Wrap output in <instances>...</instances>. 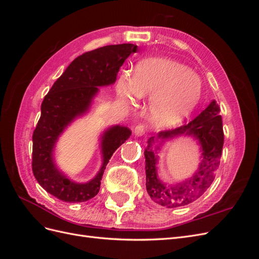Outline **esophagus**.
<instances>
[{
	"label": "esophagus",
	"mask_w": 259,
	"mask_h": 259,
	"mask_svg": "<svg viewBox=\"0 0 259 259\" xmlns=\"http://www.w3.org/2000/svg\"><path fill=\"white\" fill-rule=\"evenodd\" d=\"M145 132H146L145 125H144V124H138L137 126L135 127V130H134V134H135L137 137H140V136H143V135L145 134Z\"/></svg>",
	"instance_id": "esophagus-1"
}]
</instances>
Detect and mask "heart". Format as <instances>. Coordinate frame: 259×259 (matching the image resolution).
Masks as SVG:
<instances>
[{
  "mask_svg": "<svg viewBox=\"0 0 259 259\" xmlns=\"http://www.w3.org/2000/svg\"><path fill=\"white\" fill-rule=\"evenodd\" d=\"M117 95L126 106L149 98L148 117L156 126L168 127L184 121L202 96V82L189 68L167 58H150L136 67L134 76L123 73Z\"/></svg>",
  "mask_w": 259,
  "mask_h": 259,
  "instance_id": "obj_1",
  "label": "heart"
}]
</instances>
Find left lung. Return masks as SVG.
Here are the masks:
<instances>
[{
  "label": "left lung",
  "mask_w": 259,
  "mask_h": 259,
  "mask_svg": "<svg viewBox=\"0 0 259 259\" xmlns=\"http://www.w3.org/2000/svg\"><path fill=\"white\" fill-rule=\"evenodd\" d=\"M218 105L215 100L203 110L194 120L175 130L160 132L158 135L148 139L145 149L146 159V188L152 201L164 207H179L188 205L199 199L213 183L219 165L223 146V121L219 115ZM180 136L192 137L200 146L201 161L198 169L190 178L176 184L164 183L157 175L159 151L163 143L169 139Z\"/></svg>",
  "instance_id": "1"
}]
</instances>
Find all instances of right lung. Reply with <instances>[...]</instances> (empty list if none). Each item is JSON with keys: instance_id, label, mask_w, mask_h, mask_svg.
Masks as SVG:
<instances>
[{"instance_id": "right-lung-1", "label": "right lung", "mask_w": 259, "mask_h": 259, "mask_svg": "<svg viewBox=\"0 0 259 259\" xmlns=\"http://www.w3.org/2000/svg\"><path fill=\"white\" fill-rule=\"evenodd\" d=\"M136 50L134 44H117L84 53L68 66L44 97L41 117L32 136V170L37 183L57 199L80 203L95 197L109 160L130 138L132 132L126 126L113 125L104 131L99 138L103 164L88 183H76L67 177L54 159L62 133L90 111L99 88L115 83L124 61Z\"/></svg>"}]
</instances>
